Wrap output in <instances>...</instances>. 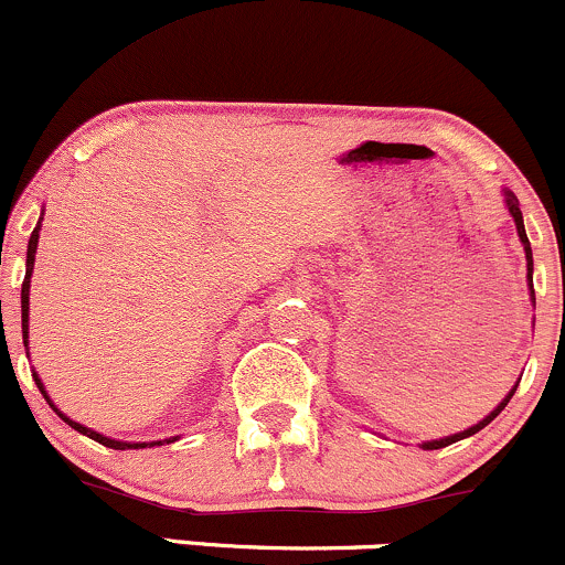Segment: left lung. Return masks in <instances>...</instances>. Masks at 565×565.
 I'll use <instances>...</instances> for the list:
<instances>
[{
  "instance_id": "left-lung-1",
  "label": "left lung",
  "mask_w": 565,
  "mask_h": 565,
  "mask_svg": "<svg viewBox=\"0 0 565 565\" xmlns=\"http://www.w3.org/2000/svg\"><path fill=\"white\" fill-rule=\"evenodd\" d=\"M507 207H509V212H512V217H514V226H518V234H520V242H523V247H525V258H527V285H531V299H533V305H536V296H533V256H531V242H527V236H525V226H523V212H520V202H518V196H514L512 191H507ZM514 391H518V385L512 387V391H509V396L503 398V402L495 406L493 412H490L488 417H484L482 423H477V426H471V428H466L463 434H455V436H447V439H436V441H426V450H439V447H447V445H452V441H460V439H466V436H471V434H477V430H482L484 426H488L490 420H495V417L501 415V409L503 406L509 404V398L514 396Z\"/></svg>"
}]
</instances>
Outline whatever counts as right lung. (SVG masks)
<instances>
[{
    "label": "right lung",
    "mask_w": 565,
    "mask_h": 565,
    "mask_svg": "<svg viewBox=\"0 0 565 565\" xmlns=\"http://www.w3.org/2000/svg\"><path fill=\"white\" fill-rule=\"evenodd\" d=\"M38 239H40V223H38V226H34L32 236H29V250H26V277H23V285H21V329H23V348H26V339H29V280H32V266H34V253H38ZM34 382H38V387H40L42 396H45V402L53 406V402H51V398H47L45 387H42V382H40L38 374H34ZM53 412H58L56 406H53ZM58 417H62V420L66 423V426H72L75 430H81L83 436H88V439H94V441H99V445L110 447V450H142V447H148V441H142V445H129V441H115V439H107V436L96 434V430H90V428H86V426H81V423L70 420V417L62 415V412H58ZM167 441H174V439H167ZM150 445H161V441H150Z\"/></svg>",
    "instance_id": "obj_1"
}]
</instances>
